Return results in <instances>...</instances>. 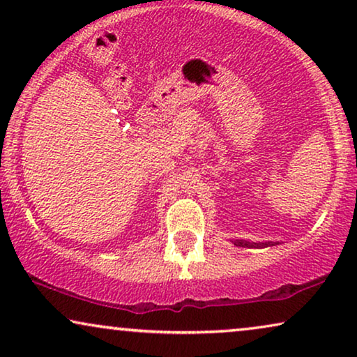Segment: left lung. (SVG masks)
Instances as JSON below:
<instances>
[{"mask_svg": "<svg viewBox=\"0 0 357 357\" xmlns=\"http://www.w3.org/2000/svg\"><path fill=\"white\" fill-rule=\"evenodd\" d=\"M234 245L237 247H268V245H273V242H265V243H252V242H247V241H234Z\"/></svg>", "mask_w": 357, "mask_h": 357, "instance_id": "1", "label": "left lung"}]
</instances>
